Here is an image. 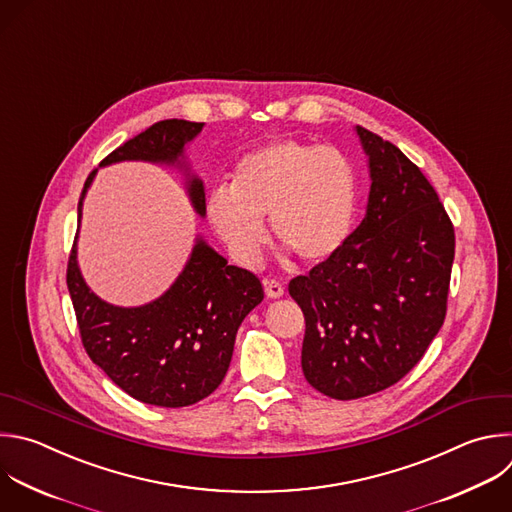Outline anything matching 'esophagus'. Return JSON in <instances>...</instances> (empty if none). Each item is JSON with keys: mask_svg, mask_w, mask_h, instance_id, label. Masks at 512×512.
<instances>
[{"mask_svg": "<svg viewBox=\"0 0 512 512\" xmlns=\"http://www.w3.org/2000/svg\"><path fill=\"white\" fill-rule=\"evenodd\" d=\"M263 285H265V295L271 297V299H279L285 293L283 285L279 281H275V279H265Z\"/></svg>", "mask_w": 512, "mask_h": 512, "instance_id": "obj_1", "label": "esophagus"}]
</instances>
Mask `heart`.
I'll list each match as a JSON object with an SVG mask.
<instances>
[{
	"label": "heart",
	"instance_id": "heart-1",
	"mask_svg": "<svg viewBox=\"0 0 512 512\" xmlns=\"http://www.w3.org/2000/svg\"><path fill=\"white\" fill-rule=\"evenodd\" d=\"M358 207L352 160L333 146L293 138L267 142L237 166L235 183L219 185L207 215L231 255L255 265L271 219L279 243L303 261H323L350 237Z\"/></svg>",
	"mask_w": 512,
	"mask_h": 512
}]
</instances>
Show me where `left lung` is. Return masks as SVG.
Returning <instances> with one entry per match:
<instances>
[{
	"label": "left lung",
	"mask_w": 512,
	"mask_h": 512,
	"mask_svg": "<svg viewBox=\"0 0 512 512\" xmlns=\"http://www.w3.org/2000/svg\"><path fill=\"white\" fill-rule=\"evenodd\" d=\"M368 156L366 217L337 253L289 283L305 315V380L335 400L400 382L446 315L452 223L422 170L392 142L356 126Z\"/></svg>",
	"instance_id": "8db88e82"
}]
</instances>
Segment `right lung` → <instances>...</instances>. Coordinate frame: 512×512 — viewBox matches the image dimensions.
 <instances>
[{
    "mask_svg": "<svg viewBox=\"0 0 512 512\" xmlns=\"http://www.w3.org/2000/svg\"><path fill=\"white\" fill-rule=\"evenodd\" d=\"M203 126L160 120L110 152L100 166L136 160L177 168L195 213L203 219L205 185L187 158V144ZM96 173L98 168L86 179L78 225ZM66 281L90 360L128 396L160 408L197 404L219 388L241 321L263 301L261 281L251 271L229 265L201 235L173 285L144 305H112L88 287L78 265V235Z\"/></svg>",
    "mask_w": 512,
    "mask_h": 512,
    "instance_id": "obj_1",
    "label": "right lung"
}]
</instances>
